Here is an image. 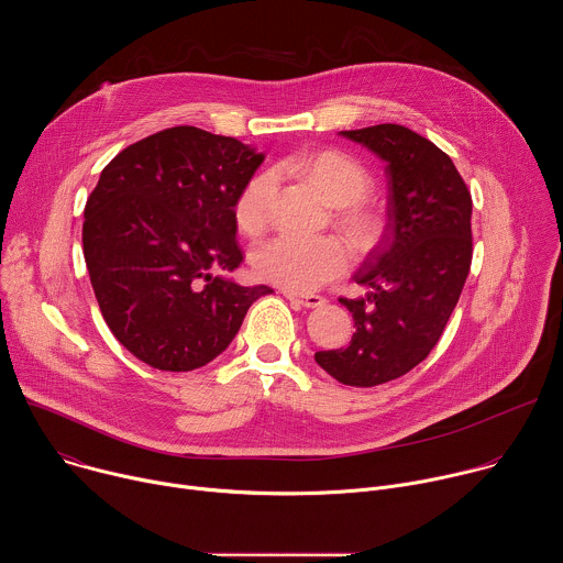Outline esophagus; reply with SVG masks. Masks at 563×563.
Here are the masks:
<instances>
[{
	"label": "esophagus",
	"instance_id": "34e87169",
	"mask_svg": "<svg viewBox=\"0 0 563 563\" xmlns=\"http://www.w3.org/2000/svg\"><path fill=\"white\" fill-rule=\"evenodd\" d=\"M289 300H294V302H298V305H302V307H309V309H313V307H323L325 305V298L323 296H316V294H296V291H283Z\"/></svg>",
	"mask_w": 563,
	"mask_h": 563
}]
</instances>
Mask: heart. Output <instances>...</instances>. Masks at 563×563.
I'll return each mask as SVG.
<instances>
[{"label":"heart","mask_w":563,"mask_h":563,"mask_svg":"<svg viewBox=\"0 0 563 563\" xmlns=\"http://www.w3.org/2000/svg\"><path fill=\"white\" fill-rule=\"evenodd\" d=\"M294 167H298L305 178L336 207L363 200L372 187L369 174L356 159L339 151H316L296 159ZM272 189V174H258L240 189L233 202V218L240 231L256 233L263 229ZM347 224L363 233L369 229V218L352 211ZM252 265L258 278L285 287L287 291L305 294L341 276L350 265V250L336 235L278 233L252 252Z\"/></svg>","instance_id":"b5f03b06"}]
</instances>
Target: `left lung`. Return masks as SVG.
I'll return each mask as SVG.
<instances>
[{
  "label": "left lung",
  "instance_id": "left-lung-1",
  "mask_svg": "<svg viewBox=\"0 0 563 563\" xmlns=\"http://www.w3.org/2000/svg\"><path fill=\"white\" fill-rule=\"evenodd\" d=\"M385 163L387 222L354 280L347 347L316 352L343 385L374 387L408 374L439 343L472 263V198L448 153L400 124L341 131Z\"/></svg>",
  "mask_w": 563,
  "mask_h": 563
}]
</instances>
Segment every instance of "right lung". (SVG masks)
<instances>
[{
	"label": "right lung",
	"instance_id": "add662e5",
	"mask_svg": "<svg viewBox=\"0 0 563 563\" xmlns=\"http://www.w3.org/2000/svg\"><path fill=\"white\" fill-rule=\"evenodd\" d=\"M265 153L196 126L120 151L85 207L82 245L113 336L142 363L191 372L222 354L274 289L222 274L243 263L233 202Z\"/></svg>",
	"mask_w": 563,
	"mask_h": 563
}]
</instances>
